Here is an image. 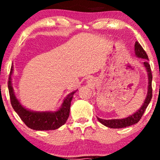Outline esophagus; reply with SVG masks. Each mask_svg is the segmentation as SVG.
<instances>
[{
    "label": "esophagus",
    "instance_id": "esophagus-1",
    "mask_svg": "<svg viewBox=\"0 0 160 160\" xmlns=\"http://www.w3.org/2000/svg\"><path fill=\"white\" fill-rule=\"evenodd\" d=\"M87 82H92V80H91V78H89V80H88V81Z\"/></svg>",
    "mask_w": 160,
    "mask_h": 160
}]
</instances>
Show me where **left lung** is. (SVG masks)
<instances>
[{
	"instance_id": "left-lung-1",
	"label": "left lung",
	"mask_w": 160,
	"mask_h": 160,
	"mask_svg": "<svg viewBox=\"0 0 160 160\" xmlns=\"http://www.w3.org/2000/svg\"><path fill=\"white\" fill-rule=\"evenodd\" d=\"M135 56L138 58H143L145 59L143 65L145 67L147 70L148 75V94H147L146 98H145L144 103H143L142 106L141 108H139L138 111L134 113L133 114L128 116V117H126L123 119H113V120H103L97 117L98 120L104 126H107V127L111 128H125L127 126H130L132 125H134L137 123L139 120H141V117L144 114L145 110H146L148 104H150V100L152 98V73L151 69H150V65L148 63V56L147 53L142 48V47L140 45L138 42H135Z\"/></svg>"
}]
</instances>
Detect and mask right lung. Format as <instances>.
<instances>
[{
  "label": "right lung",
  "mask_w": 160,
  "mask_h": 160,
  "mask_svg": "<svg viewBox=\"0 0 160 160\" xmlns=\"http://www.w3.org/2000/svg\"><path fill=\"white\" fill-rule=\"evenodd\" d=\"M13 66L10 69V74L8 80V89L10 93V102L12 107L21 120L28 128L38 131L55 130L61 127L67 121L69 117L71 102L76 91L72 92L64 98L61 107L56 111H33L27 109L22 105L16 98L14 89L12 86V76Z\"/></svg>",
  "instance_id": "right-lung-1"
}]
</instances>
